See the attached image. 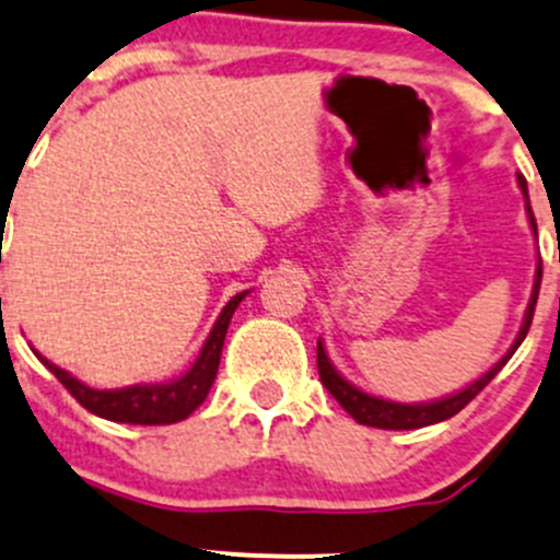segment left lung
<instances>
[{"label": "left lung", "instance_id": "left-lung-1", "mask_svg": "<svg viewBox=\"0 0 560 560\" xmlns=\"http://www.w3.org/2000/svg\"><path fill=\"white\" fill-rule=\"evenodd\" d=\"M520 190H523L525 196V207H528V218H530V229H534L536 234V218L534 212H530V203H528V187H525V179L520 176ZM539 285H541V261H539V269H536V282H534V293H530V302H528V310H525V320H523V329H520L517 340H514V346L509 348L506 357L501 359L498 364H492L490 370H487L485 375H481L479 381H474V384L466 386L463 392H457V395L452 397H444V400H435V402H422V406H406V402H392V400H381V397H373V395H364L362 389H357V386L348 384L346 378H342L340 373H337L335 368H331L329 357H326L324 346L318 342V375H320V384L329 389V395L335 397L337 402H340L342 408H346L348 413H351L353 419H357L359 424H368V428H381V430H417V428H428V424H435V422H444V419H452L455 413H460L463 408L468 406L470 400H474L476 395H479L481 389H485L487 384H490L492 378H495L498 373H501L503 364L512 359V353L517 351L520 342L525 340V335H528L530 329V320H534V310H536V299H539Z\"/></svg>", "mask_w": 560, "mask_h": 560}]
</instances>
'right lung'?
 Instances as JSON below:
<instances>
[{
    "instance_id": "1",
    "label": "right lung",
    "mask_w": 560,
    "mask_h": 560,
    "mask_svg": "<svg viewBox=\"0 0 560 560\" xmlns=\"http://www.w3.org/2000/svg\"><path fill=\"white\" fill-rule=\"evenodd\" d=\"M245 293H236L229 304L223 307L220 318L214 320L212 331H209L207 342H203L201 353H198L196 364L187 370L182 378L168 381V384H138L127 386V389H90L81 384L79 378L68 373V370L57 368L54 362L43 359L40 362L51 370L59 378V384L86 408L94 417L110 419V422L125 424H174L190 417L203 400H207L209 389L214 384V375L220 368V353H223L225 331H229L231 315L240 307Z\"/></svg>"
}]
</instances>
